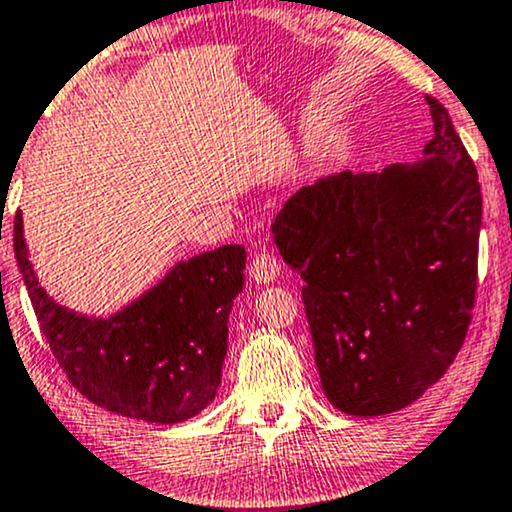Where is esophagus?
Here are the masks:
<instances>
[{
  "instance_id": "obj_1",
  "label": "esophagus",
  "mask_w": 512,
  "mask_h": 512,
  "mask_svg": "<svg viewBox=\"0 0 512 512\" xmlns=\"http://www.w3.org/2000/svg\"><path fill=\"white\" fill-rule=\"evenodd\" d=\"M249 275L256 280V283H273L280 275V261L275 256L268 254V251H261L251 258L249 263Z\"/></svg>"
}]
</instances>
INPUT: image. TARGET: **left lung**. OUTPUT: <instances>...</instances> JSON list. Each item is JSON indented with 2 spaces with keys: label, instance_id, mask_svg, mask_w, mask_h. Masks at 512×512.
Listing matches in <instances>:
<instances>
[{
  "label": "left lung",
  "instance_id": "left-lung-1",
  "mask_svg": "<svg viewBox=\"0 0 512 512\" xmlns=\"http://www.w3.org/2000/svg\"><path fill=\"white\" fill-rule=\"evenodd\" d=\"M418 164L302 188L273 222L302 302L321 387L350 416H382L433 387L462 348L476 300L481 186L450 113L426 96Z\"/></svg>",
  "mask_w": 512,
  "mask_h": 512
}]
</instances>
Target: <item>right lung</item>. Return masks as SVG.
Masks as SVG:
<instances>
[{"label":"right lung","mask_w":512,"mask_h":512,"mask_svg":"<svg viewBox=\"0 0 512 512\" xmlns=\"http://www.w3.org/2000/svg\"><path fill=\"white\" fill-rule=\"evenodd\" d=\"M14 251L40 331L86 399L149 423L188 421L215 399L227 319L244 285V246L227 244L181 261L108 319L82 317L50 300L28 261L21 212L14 217Z\"/></svg>","instance_id":"1"}]
</instances>
